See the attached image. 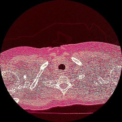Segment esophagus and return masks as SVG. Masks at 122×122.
<instances>
[{"label": "esophagus", "instance_id": "34e87169", "mask_svg": "<svg viewBox=\"0 0 122 122\" xmlns=\"http://www.w3.org/2000/svg\"><path fill=\"white\" fill-rule=\"evenodd\" d=\"M62 73L64 74V71H62Z\"/></svg>", "mask_w": 122, "mask_h": 122}]
</instances>
